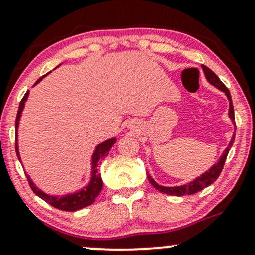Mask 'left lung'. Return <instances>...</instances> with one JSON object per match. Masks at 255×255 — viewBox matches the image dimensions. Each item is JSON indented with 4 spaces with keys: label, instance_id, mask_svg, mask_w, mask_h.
<instances>
[{
    "label": "left lung",
    "instance_id": "1",
    "mask_svg": "<svg viewBox=\"0 0 255 255\" xmlns=\"http://www.w3.org/2000/svg\"><path fill=\"white\" fill-rule=\"evenodd\" d=\"M201 68H203V72L205 74V78H206V80L209 81V83L211 84L212 86H215L216 89L222 91V92H223L224 95L227 96L228 101H229V114H228V116H229L231 122H233L234 130H236L233 101H231V96H230L229 90H228L227 87L224 86V84L222 83L221 79H219L217 75H216L215 73L211 71V69L207 68V67L204 66V64H201ZM234 140H235V131H234L233 136H231V140L229 141V144H228V147L223 151V154H222L221 158H219L218 162L216 163V164H213L211 168L209 169V170L203 172L200 176H198L197 178H194V180L191 181V182L184 183V184H182V186H175V187L160 186V184H158L156 181L152 178L151 175L147 172L148 181H150L152 186H153L156 189H158V191L162 192V193H165V194H169V195H176V197H182V195H191V194H194V193L200 192L201 189L206 188L207 186L212 184L218 178L219 174L222 172V169H223V165L225 163V159H227L228 153H229L231 146H233Z\"/></svg>",
    "mask_w": 255,
    "mask_h": 255
}]
</instances>
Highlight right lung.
I'll use <instances>...</instances> for the list:
<instances>
[{"instance_id":"right-lung-1","label":"right lung","mask_w":255,"mask_h":255,"mask_svg":"<svg viewBox=\"0 0 255 255\" xmlns=\"http://www.w3.org/2000/svg\"><path fill=\"white\" fill-rule=\"evenodd\" d=\"M58 66H61V64H58ZM48 74H50V72H49ZM48 74L43 75L42 78L38 79L36 84L33 85V87L36 86L37 84H39L40 81L43 80V78H45ZM28 95H30V91H27V92L25 93L24 98H22L21 102H20L19 110H17V115L15 120V140H16L15 150H16V156L19 158L20 162H21V158H20L19 142H17V131H19L20 120H21L22 111L25 109V105H26V102H27ZM115 142H116V136H113L110 137V139L104 140L103 142H101V144L96 146L90 160V165H91L90 181L86 186H84L83 188L79 189V191H75L73 193H67V194L61 195V197L60 195L48 194V193H45L44 191H42V189L38 188L37 184L32 181L30 175L26 172V176H27L28 183H30L32 191H33L34 194L38 195L40 199H43L44 201H46V203L50 204L51 206L56 207L58 210H62V211H78V210L89 206V205H91L96 200V198L98 197V194L102 191V187H103V181H102L101 174H99L98 171V164L108 156V154H109V151L111 150V147H113Z\"/></svg>"}]
</instances>
